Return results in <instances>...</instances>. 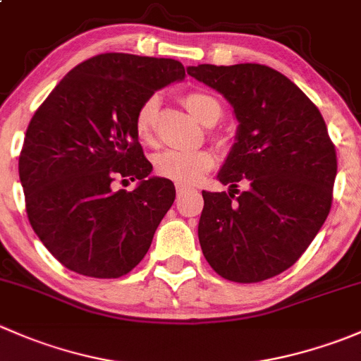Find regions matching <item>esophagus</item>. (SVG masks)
Returning <instances> with one entry per match:
<instances>
[{"mask_svg": "<svg viewBox=\"0 0 361 361\" xmlns=\"http://www.w3.org/2000/svg\"><path fill=\"white\" fill-rule=\"evenodd\" d=\"M187 192H190V188H188V187H183V185H178V187H176L178 199H180L183 194H187Z\"/></svg>", "mask_w": 361, "mask_h": 361, "instance_id": "1", "label": "esophagus"}]
</instances>
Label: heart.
Instances as JSON below:
<instances>
[{
  "instance_id": "heart-1",
  "label": "heart",
  "mask_w": 361,
  "mask_h": 361,
  "mask_svg": "<svg viewBox=\"0 0 361 361\" xmlns=\"http://www.w3.org/2000/svg\"><path fill=\"white\" fill-rule=\"evenodd\" d=\"M183 106L187 108L192 116L204 123V126H213L220 120L221 104L214 96L201 90H194L183 96L181 99ZM159 110V99L155 96L148 97L140 110L136 113V120H134V130L141 143L152 145L154 143V133H155V118H157ZM214 157L211 152L197 150V152H162L154 159L155 173L160 178L173 181L176 185H183V187H190V185L199 183L202 180L204 174L209 169H213Z\"/></svg>"
}]
</instances>
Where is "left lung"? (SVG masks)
<instances>
[{
    "label": "left lung",
    "instance_id": "obj_1",
    "mask_svg": "<svg viewBox=\"0 0 361 361\" xmlns=\"http://www.w3.org/2000/svg\"><path fill=\"white\" fill-rule=\"evenodd\" d=\"M187 71L218 90L239 122L218 173L231 192H202L204 257L228 281L274 278L302 257L332 207L337 155L325 120L292 80L264 64ZM239 180L249 185L241 195Z\"/></svg>",
    "mask_w": 361,
    "mask_h": 361
}]
</instances>
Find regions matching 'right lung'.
Wrapping results in <instances>:
<instances>
[{"label":"right lung","instance_id":"right-lung-1","mask_svg":"<svg viewBox=\"0 0 361 361\" xmlns=\"http://www.w3.org/2000/svg\"><path fill=\"white\" fill-rule=\"evenodd\" d=\"M185 78L180 61L99 54L61 80L25 130L19 176L32 231L69 271L126 276L173 206V181L150 176L134 130L141 104ZM137 179L133 192L112 181Z\"/></svg>","mask_w":361,"mask_h":361}]
</instances>
